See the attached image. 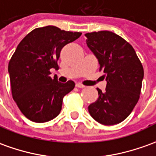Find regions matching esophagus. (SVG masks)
Returning <instances> with one entry per match:
<instances>
[{
  "instance_id": "esophagus-1",
  "label": "esophagus",
  "mask_w": 156,
  "mask_h": 156,
  "mask_svg": "<svg viewBox=\"0 0 156 156\" xmlns=\"http://www.w3.org/2000/svg\"><path fill=\"white\" fill-rule=\"evenodd\" d=\"M76 87H78V88H84L85 87L84 85H82L81 83H80V82H77L76 84Z\"/></svg>"
}]
</instances>
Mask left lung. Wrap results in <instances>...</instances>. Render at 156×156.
Returning a JSON list of instances; mask_svg holds the SVG:
<instances>
[{
  "instance_id": "left-lung-1",
  "label": "left lung",
  "mask_w": 156,
  "mask_h": 156,
  "mask_svg": "<svg viewBox=\"0 0 156 156\" xmlns=\"http://www.w3.org/2000/svg\"><path fill=\"white\" fill-rule=\"evenodd\" d=\"M85 35L107 80L105 91L97 88L98 98L89 105L88 111L100 124L115 125L124 121L137 105L144 68L133 47L120 35L107 30Z\"/></svg>"
}]
</instances>
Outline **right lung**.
<instances>
[{"label": "right lung", "mask_w": 156, "mask_h": 156, "mask_svg": "<svg viewBox=\"0 0 156 156\" xmlns=\"http://www.w3.org/2000/svg\"><path fill=\"white\" fill-rule=\"evenodd\" d=\"M81 35L80 32L60 30L56 26L37 28L20 41L12 56L8 72L12 98L29 120L42 123L59 115L64 97L75 82L61 83L50 76L58 69L60 51Z\"/></svg>", "instance_id": "1"}]
</instances>
